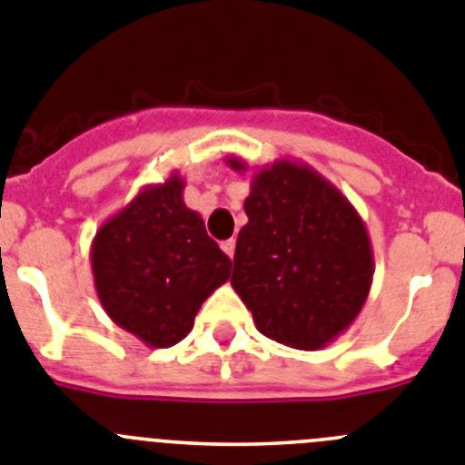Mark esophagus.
I'll use <instances>...</instances> for the list:
<instances>
[{
  "instance_id": "esophagus-1",
  "label": "esophagus",
  "mask_w": 465,
  "mask_h": 465,
  "mask_svg": "<svg viewBox=\"0 0 465 465\" xmlns=\"http://www.w3.org/2000/svg\"><path fill=\"white\" fill-rule=\"evenodd\" d=\"M223 250H224V252H227V257L232 259L233 252H236V241H233V238H229V241H224V242H223Z\"/></svg>"
}]
</instances>
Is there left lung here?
<instances>
[{"mask_svg": "<svg viewBox=\"0 0 465 465\" xmlns=\"http://www.w3.org/2000/svg\"><path fill=\"white\" fill-rule=\"evenodd\" d=\"M242 173L248 164L229 157ZM238 232L232 287L266 338L320 350L357 320L373 284L366 224L312 166L275 160L254 171Z\"/></svg>", "mask_w": 465, "mask_h": 465, "instance_id": "left-lung-1", "label": "left lung"}]
</instances>
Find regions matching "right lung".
Here are the masks:
<instances>
[{"label":"right lung","mask_w":465,"mask_h":465,"mask_svg":"<svg viewBox=\"0 0 465 465\" xmlns=\"http://www.w3.org/2000/svg\"><path fill=\"white\" fill-rule=\"evenodd\" d=\"M178 171L111 215L92 238L102 308L148 347H171L194 326L203 301L232 275V259L183 202Z\"/></svg>","instance_id":"1"}]
</instances>
